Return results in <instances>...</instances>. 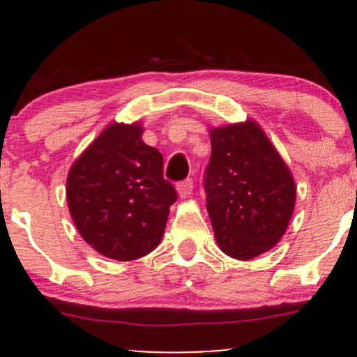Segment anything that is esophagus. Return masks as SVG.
Returning <instances> with one entry per match:
<instances>
[{
  "label": "esophagus",
  "instance_id": "1",
  "mask_svg": "<svg viewBox=\"0 0 357 357\" xmlns=\"http://www.w3.org/2000/svg\"><path fill=\"white\" fill-rule=\"evenodd\" d=\"M192 186H195V184H192V179L188 178V179H184V181L178 183L176 190H178V195L181 196V198H190L191 192H192Z\"/></svg>",
  "mask_w": 357,
  "mask_h": 357
}]
</instances>
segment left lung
Masks as SVG:
<instances>
[{
	"label": "left lung",
	"mask_w": 357,
	"mask_h": 357,
	"mask_svg": "<svg viewBox=\"0 0 357 357\" xmlns=\"http://www.w3.org/2000/svg\"><path fill=\"white\" fill-rule=\"evenodd\" d=\"M206 210L221 252L250 260L275 247L296 206V181L261 127L247 122L210 130Z\"/></svg>",
	"instance_id": "8db88e82"
}]
</instances>
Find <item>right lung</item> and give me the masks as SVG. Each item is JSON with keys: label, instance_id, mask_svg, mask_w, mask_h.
I'll return each mask as SVG.
<instances>
[{"label": "right lung", "instance_id": "1", "mask_svg": "<svg viewBox=\"0 0 357 357\" xmlns=\"http://www.w3.org/2000/svg\"><path fill=\"white\" fill-rule=\"evenodd\" d=\"M142 130L137 122L105 127L67 176L68 211L77 230L112 260L153 252L178 198L162 176V154L142 141Z\"/></svg>", "mask_w": 357, "mask_h": 357}]
</instances>
